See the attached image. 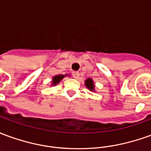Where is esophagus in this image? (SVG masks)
I'll list each match as a JSON object with an SVG mask.
<instances>
[{
  "instance_id": "obj_1",
  "label": "esophagus",
  "mask_w": 151,
  "mask_h": 151,
  "mask_svg": "<svg viewBox=\"0 0 151 151\" xmlns=\"http://www.w3.org/2000/svg\"><path fill=\"white\" fill-rule=\"evenodd\" d=\"M73 76L74 78H79V73L78 72H74L73 73Z\"/></svg>"
}]
</instances>
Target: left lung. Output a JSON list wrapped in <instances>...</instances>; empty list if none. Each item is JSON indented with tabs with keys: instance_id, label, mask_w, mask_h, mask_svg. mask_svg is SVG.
<instances>
[{
	"instance_id": "8db88e82",
	"label": "left lung",
	"mask_w": 151,
	"mask_h": 151,
	"mask_svg": "<svg viewBox=\"0 0 151 151\" xmlns=\"http://www.w3.org/2000/svg\"><path fill=\"white\" fill-rule=\"evenodd\" d=\"M85 86H86V88L89 89V91H91L92 92H95V82L93 81L92 78H87L85 81Z\"/></svg>"
}]
</instances>
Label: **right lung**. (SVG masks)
<instances>
[{"label": "right lung", "mask_w": 151, "mask_h": 151, "mask_svg": "<svg viewBox=\"0 0 151 151\" xmlns=\"http://www.w3.org/2000/svg\"><path fill=\"white\" fill-rule=\"evenodd\" d=\"M68 76V74H65V75H61V74H58V75H55L52 78V84H51V86H56L58 83H60V82L65 77ZM70 75H69V77Z\"/></svg>", "instance_id": "obj_1"}]
</instances>
